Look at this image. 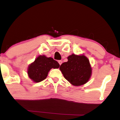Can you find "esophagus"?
<instances>
[{"instance_id":"34e87169","label":"esophagus","mask_w":120,"mask_h":120,"mask_svg":"<svg viewBox=\"0 0 120 120\" xmlns=\"http://www.w3.org/2000/svg\"><path fill=\"white\" fill-rule=\"evenodd\" d=\"M58 63H59V64H60V65H61L62 64V63H63V61H62L61 60H59Z\"/></svg>"}]
</instances>
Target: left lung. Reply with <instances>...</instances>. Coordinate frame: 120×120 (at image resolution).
<instances>
[{
    "instance_id": "obj_1",
    "label": "left lung",
    "mask_w": 120,
    "mask_h": 120,
    "mask_svg": "<svg viewBox=\"0 0 120 120\" xmlns=\"http://www.w3.org/2000/svg\"><path fill=\"white\" fill-rule=\"evenodd\" d=\"M68 59V62L62 64L59 68L65 79L74 86L83 85L88 82L92 73L88 59L83 54H72Z\"/></svg>"
}]
</instances>
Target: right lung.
I'll return each mask as SVG.
<instances>
[{"mask_svg":"<svg viewBox=\"0 0 120 120\" xmlns=\"http://www.w3.org/2000/svg\"><path fill=\"white\" fill-rule=\"evenodd\" d=\"M59 66V64L52 57H48L44 55H39L29 65L27 74L33 82H40L47 78L52 68H58Z\"/></svg>","mask_w":120,"mask_h":120,"instance_id":"obj_1","label":"right lung"}]
</instances>
